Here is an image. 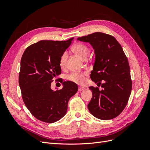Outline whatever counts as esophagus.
I'll return each instance as SVG.
<instances>
[{
	"mask_svg": "<svg viewBox=\"0 0 150 150\" xmlns=\"http://www.w3.org/2000/svg\"><path fill=\"white\" fill-rule=\"evenodd\" d=\"M84 89V88H83V87H79V88H78L79 91H83Z\"/></svg>",
	"mask_w": 150,
	"mask_h": 150,
	"instance_id": "esophagus-1",
	"label": "esophagus"
}]
</instances>
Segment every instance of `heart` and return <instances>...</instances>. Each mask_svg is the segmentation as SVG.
Wrapping results in <instances>:
<instances>
[{"instance_id": "1", "label": "heart", "mask_w": 150, "mask_h": 150, "mask_svg": "<svg viewBox=\"0 0 150 150\" xmlns=\"http://www.w3.org/2000/svg\"><path fill=\"white\" fill-rule=\"evenodd\" d=\"M72 51L77 55L79 56L83 60H85L87 59L90 54L89 48L86 46L84 44L78 43L75 44L72 48ZM67 57V52L66 51L64 52L60 57L59 64L62 67L66 65V62ZM86 75V72H73L67 76V79L79 84H83L85 82V76Z\"/></svg>"}]
</instances>
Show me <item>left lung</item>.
<instances>
[{"label": "left lung", "mask_w": 150, "mask_h": 150, "mask_svg": "<svg viewBox=\"0 0 150 150\" xmlns=\"http://www.w3.org/2000/svg\"><path fill=\"white\" fill-rule=\"evenodd\" d=\"M78 40L93 46L95 62L90 77L103 88L100 91L98 87L90 86L93 97L88 110L98 119L115 118L125 108L132 89L128 59L120 44L111 35L94 33Z\"/></svg>", "instance_id": "1"}]
</instances>
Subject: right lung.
<instances>
[{
	"instance_id": "obj_1",
	"label": "right lung",
	"mask_w": 150,
	"mask_h": 150,
	"mask_svg": "<svg viewBox=\"0 0 150 150\" xmlns=\"http://www.w3.org/2000/svg\"><path fill=\"white\" fill-rule=\"evenodd\" d=\"M73 38L62 41L40 40L26 48L21 61L19 83L22 99L35 118L48 123L61 119L67 112L69 99L78 86L71 81L53 91V79L61 73L60 57Z\"/></svg>"
}]
</instances>
